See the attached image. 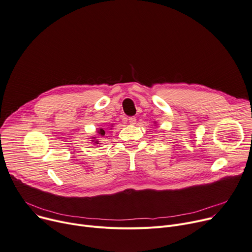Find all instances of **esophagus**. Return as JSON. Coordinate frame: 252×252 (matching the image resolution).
<instances>
[{"mask_svg": "<svg viewBox=\"0 0 252 252\" xmlns=\"http://www.w3.org/2000/svg\"><path fill=\"white\" fill-rule=\"evenodd\" d=\"M135 123H136V119L134 118V117H130V118H128V124L129 125H135Z\"/></svg>", "mask_w": 252, "mask_h": 252, "instance_id": "esophagus-1", "label": "esophagus"}]
</instances>
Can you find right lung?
I'll return each instance as SVG.
<instances>
[{
    "label": "right lung",
    "mask_w": 252,
    "mask_h": 252,
    "mask_svg": "<svg viewBox=\"0 0 252 252\" xmlns=\"http://www.w3.org/2000/svg\"><path fill=\"white\" fill-rule=\"evenodd\" d=\"M112 126L113 125H111V127H112ZM111 127L108 128V129H111ZM104 135H105V130L102 127H99V128L96 129V134L94 136H91L90 141H91V143H93L94 145L100 146V142H99V140L97 138H99V136L101 138V136H104Z\"/></svg>",
    "instance_id": "1"
}]
</instances>
